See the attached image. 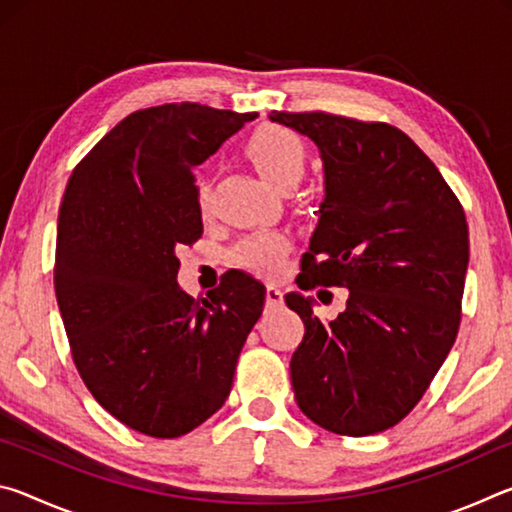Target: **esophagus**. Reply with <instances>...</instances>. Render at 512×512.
I'll use <instances>...</instances> for the list:
<instances>
[{
	"mask_svg": "<svg viewBox=\"0 0 512 512\" xmlns=\"http://www.w3.org/2000/svg\"><path fill=\"white\" fill-rule=\"evenodd\" d=\"M266 305L268 307H282V289L277 284H268L266 287Z\"/></svg>",
	"mask_w": 512,
	"mask_h": 512,
	"instance_id": "1",
	"label": "esophagus"
}]
</instances>
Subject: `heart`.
I'll list each match as a JSON object with an SVG mask.
<instances>
[{
	"mask_svg": "<svg viewBox=\"0 0 512 512\" xmlns=\"http://www.w3.org/2000/svg\"><path fill=\"white\" fill-rule=\"evenodd\" d=\"M246 155L257 171L277 189L289 183H300L307 167L305 144L296 133L277 124H264L250 133L246 140ZM196 201L201 210H207V205H210V183L205 178H198ZM287 250V237L264 232V235L241 241L235 248V262L255 273L273 275L282 268Z\"/></svg>",
	"mask_w": 512,
	"mask_h": 512,
	"instance_id": "obj_1",
	"label": "heart"
}]
</instances>
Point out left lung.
<instances>
[{
	"mask_svg": "<svg viewBox=\"0 0 512 512\" xmlns=\"http://www.w3.org/2000/svg\"><path fill=\"white\" fill-rule=\"evenodd\" d=\"M268 119L307 135L323 158L325 198L298 287L350 291L327 323L311 296H284L305 323L291 357L296 402L327 431L379 433L420 402L456 341L470 262L465 212L400 128L327 112Z\"/></svg>",
	"mask_w": 512,
	"mask_h": 512,
	"instance_id": "left-lung-1",
	"label": "left lung"
}]
</instances>
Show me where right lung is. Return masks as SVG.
Listing matches in <instances>:
<instances>
[{"mask_svg": "<svg viewBox=\"0 0 512 512\" xmlns=\"http://www.w3.org/2000/svg\"><path fill=\"white\" fill-rule=\"evenodd\" d=\"M257 112L167 103L121 119L76 164L58 212L54 287L76 368L103 409L185 436L228 400L266 289L228 273L201 302L178 284L203 235L192 169Z\"/></svg>", "mask_w": 512, "mask_h": 512, "instance_id": "add662e5", "label": "right lung"}]
</instances>
